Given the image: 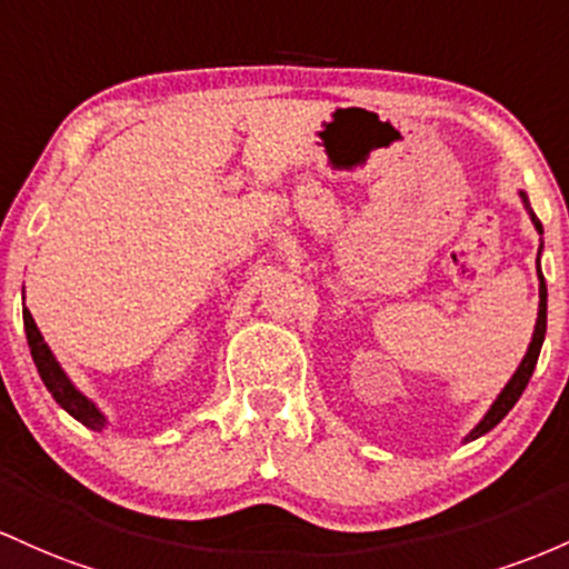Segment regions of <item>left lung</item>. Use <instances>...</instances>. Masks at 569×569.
I'll use <instances>...</instances> for the list:
<instances>
[{
	"instance_id": "1",
	"label": "left lung",
	"mask_w": 569,
	"mask_h": 569,
	"mask_svg": "<svg viewBox=\"0 0 569 569\" xmlns=\"http://www.w3.org/2000/svg\"><path fill=\"white\" fill-rule=\"evenodd\" d=\"M519 196H521V203H525V209H527L529 220H532L535 231L542 233L540 220H538V217H535L532 207H529V199H527L525 190H519ZM540 254H542V241H540V247H538V282H540V303H538V319H535V330H532V338H529L527 355L521 357L519 368L513 370V376H510V379H508V385L500 389V395H497L495 403L489 406V411L483 413L481 422H478V425L473 427V430H470L468 436H465V443H470V440H476V438L487 436V432L491 430V427H497V425L502 422V419H506V413L510 411V408L516 406V400L521 398V392H525V389H527L529 379H532V370H535V366H538L540 347H542V341H546V319H548V290H546V279H542Z\"/></svg>"
}]
</instances>
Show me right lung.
I'll use <instances>...</instances> for the list:
<instances>
[{
  "instance_id": "right-lung-1",
  "label": "right lung",
  "mask_w": 569,
  "mask_h": 569,
  "mask_svg": "<svg viewBox=\"0 0 569 569\" xmlns=\"http://www.w3.org/2000/svg\"><path fill=\"white\" fill-rule=\"evenodd\" d=\"M23 328H27V341L31 349V360H34L37 366V373H40V379L44 381V387H48V392L53 395L56 403H59L69 417H74L80 425H86L88 430H96V432L104 430V427L110 425L107 422V417L101 413V408L96 406L91 398H86V395L74 387V381L69 379L67 370L61 368V362L56 360V355L50 352V347L44 343L40 328H37L34 317H31L27 306H23Z\"/></svg>"
}]
</instances>
